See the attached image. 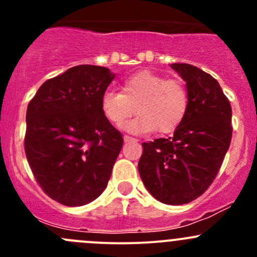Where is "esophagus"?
<instances>
[{"label":"esophagus","mask_w":257,"mask_h":257,"mask_svg":"<svg viewBox=\"0 0 257 257\" xmlns=\"http://www.w3.org/2000/svg\"><path fill=\"white\" fill-rule=\"evenodd\" d=\"M124 142H125V143H129V142H137V139L133 138V137L124 136Z\"/></svg>","instance_id":"1"}]
</instances>
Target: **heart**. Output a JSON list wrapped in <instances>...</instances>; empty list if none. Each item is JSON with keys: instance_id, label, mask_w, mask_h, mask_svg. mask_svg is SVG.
<instances>
[{"instance_id": "heart-1", "label": "heart", "mask_w": 257, "mask_h": 257, "mask_svg": "<svg viewBox=\"0 0 257 257\" xmlns=\"http://www.w3.org/2000/svg\"><path fill=\"white\" fill-rule=\"evenodd\" d=\"M189 92L179 79H167L159 74L142 71L121 83L120 93H103L100 109L114 126H121L134 113L139 114L126 125L132 133L169 134L185 118Z\"/></svg>"}]
</instances>
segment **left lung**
<instances>
[{"instance_id":"obj_1","label":"left lung","mask_w":257,"mask_h":257,"mask_svg":"<svg viewBox=\"0 0 257 257\" xmlns=\"http://www.w3.org/2000/svg\"><path fill=\"white\" fill-rule=\"evenodd\" d=\"M172 67L186 82L188 113L174 136L142 144L138 170L157 200L181 205L203 195L216 178L231 142V105L206 72L186 63Z\"/></svg>"}]
</instances>
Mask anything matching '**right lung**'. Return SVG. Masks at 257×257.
<instances>
[{"mask_svg": "<svg viewBox=\"0 0 257 257\" xmlns=\"http://www.w3.org/2000/svg\"><path fill=\"white\" fill-rule=\"evenodd\" d=\"M113 78L104 67H72L46 80L28 103L26 157L38 185L62 205H85L107 188L123 145L100 109Z\"/></svg>", "mask_w": 257, "mask_h": 257, "instance_id": "right-lung-1", "label": "right lung"}]
</instances>
